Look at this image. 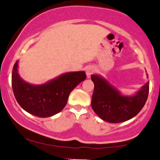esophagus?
I'll return each mask as SVG.
<instances>
[{"label": "esophagus", "mask_w": 160, "mask_h": 160, "mask_svg": "<svg viewBox=\"0 0 160 160\" xmlns=\"http://www.w3.org/2000/svg\"><path fill=\"white\" fill-rule=\"evenodd\" d=\"M94 71V68L92 67H88L87 69H86V74H87V78L90 77V75L93 73Z\"/></svg>", "instance_id": "obj_1"}]
</instances>
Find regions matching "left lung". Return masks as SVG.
I'll return each mask as SVG.
<instances>
[{"instance_id":"left-lung-1","label":"left lung","mask_w":160,"mask_h":160,"mask_svg":"<svg viewBox=\"0 0 160 160\" xmlns=\"http://www.w3.org/2000/svg\"><path fill=\"white\" fill-rule=\"evenodd\" d=\"M91 80L94 83L92 109L106 122L117 123L130 120L145 105L149 94V81L135 93L128 96L122 94L102 76L92 74Z\"/></svg>"}]
</instances>
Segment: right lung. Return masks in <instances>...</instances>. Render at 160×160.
Returning a JSON list of instances; mask_svg holds the SVG:
<instances>
[{
  "instance_id": "right-lung-1",
  "label": "right lung",
  "mask_w": 160,
  "mask_h": 160,
  "mask_svg": "<svg viewBox=\"0 0 160 160\" xmlns=\"http://www.w3.org/2000/svg\"><path fill=\"white\" fill-rule=\"evenodd\" d=\"M17 60L12 70V89L19 105L38 117H50L64 108L72 90L86 79L84 71L67 72L43 84H31L18 73Z\"/></svg>"
}]
</instances>
